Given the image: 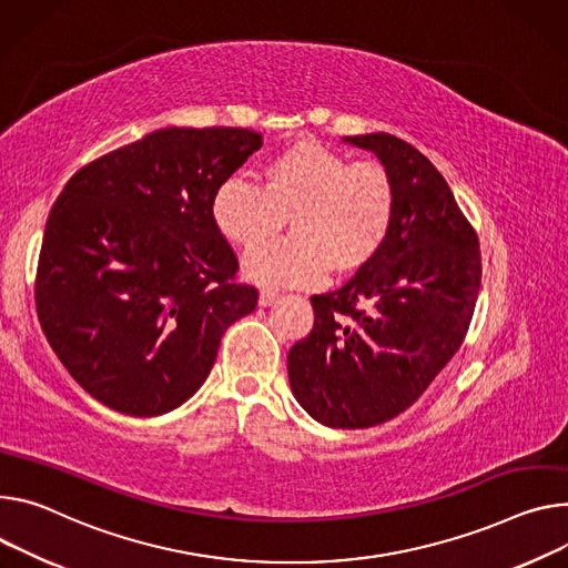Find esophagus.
Listing matches in <instances>:
<instances>
[{"label":"esophagus","mask_w":568,"mask_h":568,"mask_svg":"<svg viewBox=\"0 0 568 568\" xmlns=\"http://www.w3.org/2000/svg\"><path fill=\"white\" fill-rule=\"evenodd\" d=\"M278 298H281L278 292H274V290H263V292H261V298H257V303H261L263 307H267V305H274Z\"/></svg>","instance_id":"34e87169"}]
</instances>
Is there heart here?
I'll list each match as a JSON object with an SVG mask.
<instances>
[{
    "label": "heart",
    "instance_id": "heart-1",
    "mask_svg": "<svg viewBox=\"0 0 568 568\" xmlns=\"http://www.w3.org/2000/svg\"><path fill=\"white\" fill-rule=\"evenodd\" d=\"M396 181L381 161H351L313 138H296L261 170V187L233 176L211 199L217 233L255 248L274 240L285 220L292 240L246 255L253 283L317 285L333 270L353 276L383 251L396 217Z\"/></svg>",
    "mask_w": 568,
    "mask_h": 568
}]
</instances>
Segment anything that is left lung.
<instances>
[{"label": "left lung", "instance_id": "obj_1", "mask_svg": "<svg viewBox=\"0 0 568 568\" xmlns=\"http://www.w3.org/2000/svg\"><path fill=\"white\" fill-rule=\"evenodd\" d=\"M396 181L392 233L344 287L311 296L315 326L290 348L301 407L331 428H369L415 403L469 331L480 292L478 235L419 149L392 133L348 135Z\"/></svg>", "mask_w": 568, "mask_h": 568}]
</instances>
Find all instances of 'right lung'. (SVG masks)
I'll list each match as a JSON object with an SVG mask.
<instances>
[{
	"label": "right lung",
	"instance_id": "right-lung-1",
	"mask_svg": "<svg viewBox=\"0 0 568 568\" xmlns=\"http://www.w3.org/2000/svg\"><path fill=\"white\" fill-rule=\"evenodd\" d=\"M261 144L248 129L170 126L63 187L44 226L36 311L99 403L131 417L179 407L209 378L226 328L255 311L211 199Z\"/></svg>",
	"mask_w": 568,
	"mask_h": 568
}]
</instances>
